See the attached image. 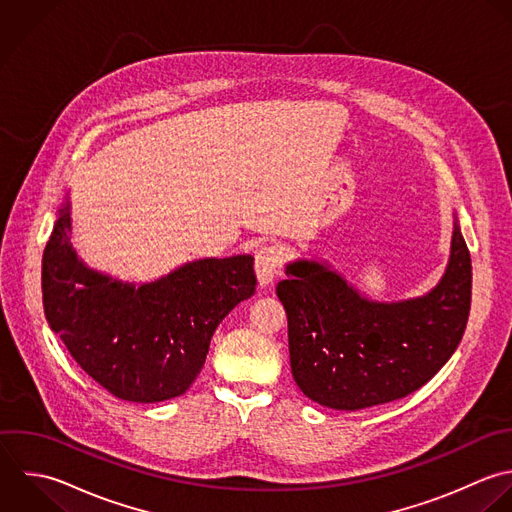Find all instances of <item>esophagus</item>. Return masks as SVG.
<instances>
[{
    "label": "esophagus",
    "mask_w": 512,
    "mask_h": 512,
    "mask_svg": "<svg viewBox=\"0 0 512 512\" xmlns=\"http://www.w3.org/2000/svg\"><path fill=\"white\" fill-rule=\"evenodd\" d=\"M283 265V251L275 245H265L255 253V273L261 285H269Z\"/></svg>",
    "instance_id": "obj_1"
}]
</instances>
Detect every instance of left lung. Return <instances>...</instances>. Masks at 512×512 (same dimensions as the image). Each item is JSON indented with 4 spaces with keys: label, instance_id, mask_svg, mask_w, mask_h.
<instances>
[{
    "label": "left lung",
    "instance_id": "1",
    "mask_svg": "<svg viewBox=\"0 0 512 512\" xmlns=\"http://www.w3.org/2000/svg\"><path fill=\"white\" fill-rule=\"evenodd\" d=\"M277 295L289 321L291 371L315 403L359 411L403 399L451 359L471 311V253L459 225L443 281L405 303H371L319 263L287 267Z\"/></svg>",
    "mask_w": 512,
    "mask_h": 512
}]
</instances>
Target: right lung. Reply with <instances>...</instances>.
Here are the masks:
<instances>
[{
  "mask_svg": "<svg viewBox=\"0 0 512 512\" xmlns=\"http://www.w3.org/2000/svg\"><path fill=\"white\" fill-rule=\"evenodd\" d=\"M255 285L251 255L195 261L137 289L111 281L85 269L71 251L67 207L41 263L49 327L95 383L133 403L183 395L215 329Z\"/></svg>",
  "mask_w": 512,
  "mask_h": 512,
  "instance_id": "add662e5",
  "label": "right lung"
}]
</instances>
